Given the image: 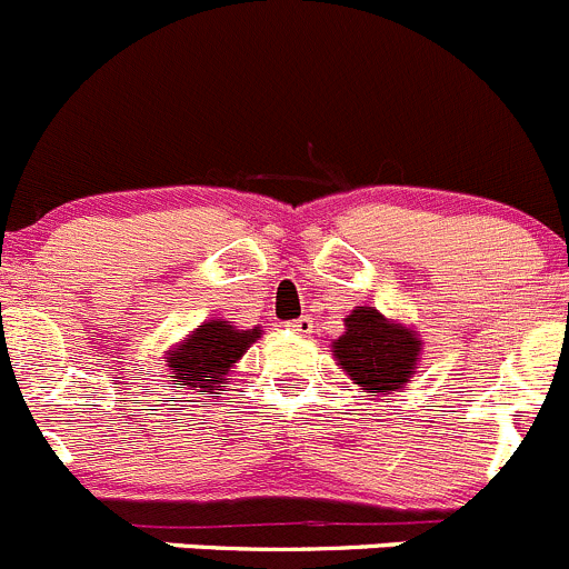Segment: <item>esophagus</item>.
Returning a JSON list of instances; mask_svg holds the SVG:
<instances>
[{
  "label": "esophagus",
  "mask_w": 569,
  "mask_h": 569,
  "mask_svg": "<svg viewBox=\"0 0 569 569\" xmlns=\"http://www.w3.org/2000/svg\"><path fill=\"white\" fill-rule=\"evenodd\" d=\"M289 328H291V331H295V333H302V337H306V333L315 331V322H311V317H300V320L289 322Z\"/></svg>",
  "instance_id": "34e87169"
}]
</instances>
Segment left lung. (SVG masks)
Here are the masks:
<instances>
[{
	"label": "left lung",
	"mask_w": 569,
	"mask_h": 569,
	"mask_svg": "<svg viewBox=\"0 0 569 569\" xmlns=\"http://www.w3.org/2000/svg\"><path fill=\"white\" fill-rule=\"evenodd\" d=\"M333 359L362 392L405 390L416 376L421 339L412 328L387 320L373 306H357L345 317V333L333 339Z\"/></svg>",
	"instance_id": "8db88e82"
}]
</instances>
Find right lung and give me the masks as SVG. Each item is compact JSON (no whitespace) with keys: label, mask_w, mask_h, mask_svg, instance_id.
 Returning a JSON list of instances; mask_svg holds the SVG:
<instances>
[{"label":"right lung","mask_w":569,"mask_h":569,"mask_svg":"<svg viewBox=\"0 0 569 569\" xmlns=\"http://www.w3.org/2000/svg\"><path fill=\"white\" fill-rule=\"evenodd\" d=\"M260 337V328H238L227 320H207L193 333L182 339L173 350H168V370L173 381L188 385L196 396H212L227 385V373L232 365L249 350V345Z\"/></svg>","instance_id":"add662e5"}]
</instances>
